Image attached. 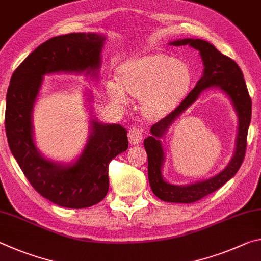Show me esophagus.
Segmentation results:
<instances>
[{
  "instance_id": "obj_1",
  "label": "esophagus",
  "mask_w": 261,
  "mask_h": 261,
  "mask_svg": "<svg viewBox=\"0 0 261 261\" xmlns=\"http://www.w3.org/2000/svg\"><path fill=\"white\" fill-rule=\"evenodd\" d=\"M127 137H129V141L132 145L139 144L141 141V138H143V130L137 126L131 127L129 132H127Z\"/></svg>"
}]
</instances>
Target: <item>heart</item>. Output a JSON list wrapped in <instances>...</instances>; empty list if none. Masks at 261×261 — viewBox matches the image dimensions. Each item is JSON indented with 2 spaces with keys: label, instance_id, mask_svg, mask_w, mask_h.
Here are the masks:
<instances>
[{
  "label": "heart",
  "instance_id": "1",
  "mask_svg": "<svg viewBox=\"0 0 261 261\" xmlns=\"http://www.w3.org/2000/svg\"><path fill=\"white\" fill-rule=\"evenodd\" d=\"M117 81L107 83V92L115 102H129L126 91L140 99L145 116L159 118L183 99L190 85V72L175 57L154 54L123 63L117 70Z\"/></svg>",
  "mask_w": 261,
  "mask_h": 261
}]
</instances>
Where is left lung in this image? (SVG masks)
Returning <instances> with one entry per match:
<instances>
[{
  "instance_id": "8db88e82",
  "label": "left lung",
  "mask_w": 261,
  "mask_h": 261,
  "mask_svg": "<svg viewBox=\"0 0 261 261\" xmlns=\"http://www.w3.org/2000/svg\"><path fill=\"white\" fill-rule=\"evenodd\" d=\"M171 45H190L194 49L199 50L205 67L204 76L199 79L193 90L173 113H170L151 127L152 136L144 140V146L147 153L148 180L153 193L163 201L191 204L220 189L233 177L241 168L246 152L247 130H249L251 121L252 101L249 95L241 68L235 61L220 53L212 43L201 39H182V40L171 42ZM213 86L220 87L229 95L239 115L240 125L239 126L236 155L226 169L214 178L184 187L167 184L163 180L161 175V167L164 157L158 138H161L175 118L197 98L202 90Z\"/></svg>"
}]
</instances>
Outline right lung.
Returning a JSON list of instances; mask_svg holds the SVG:
<instances>
[{"label":"right lung","instance_id":"right-lung-1","mask_svg":"<svg viewBox=\"0 0 261 261\" xmlns=\"http://www.w3.org/2000/svg\"><path fill=\"white\" fill-rule=\"evenodd\" d=\"M105 39L96 33L49 39L18 65L7 92L4 124L12 155L35 191L68 208H85L106 197L109 162L129 147L126 130L120 124L93 121V132L82 155L73 165L62 166L46 160L35 147L32 109L45 74L98 70Z\"/></svg>","mask_w":261,"mask_h":261}]
</instances>
